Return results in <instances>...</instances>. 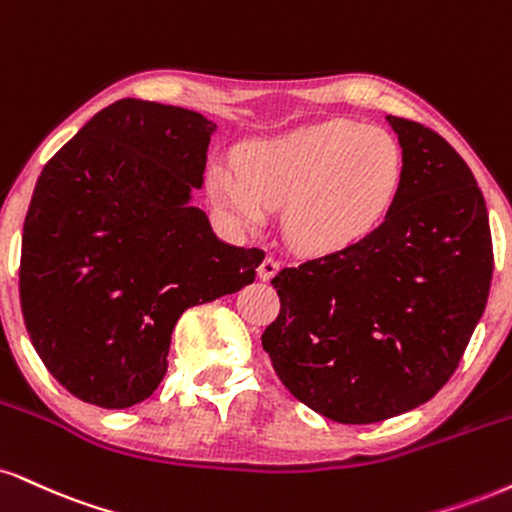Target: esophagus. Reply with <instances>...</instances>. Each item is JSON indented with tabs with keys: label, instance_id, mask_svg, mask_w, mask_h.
Listing matches in <instances>:
<instances>
[{
	"label": "esophagus",
	"instance_id": "esophagus-1",
	"mask_svg": "<svg viewBox=\"0 0 512 512\" xmlns=\"http://www.w3.org/2000/svg\"><path fill=\"white\" fill-rule=\"evenodd\" d=\"M281 264L274 260V257H264V262L260 264V269H257V276H260L262 281H272L276 274H279Z\"/></svg>",
	"mask_w": 512,
	"mask_h": 512
}]
</instances>
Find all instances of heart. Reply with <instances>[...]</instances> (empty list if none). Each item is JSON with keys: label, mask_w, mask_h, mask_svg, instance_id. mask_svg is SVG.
I'll return each mask as SVG.
<instances>
[{"label": "heart", "mask_w": 512, "mask_h": 512, "mask_svg": "<svg viewBox=\"0 0 512 512\" xmlns=\"http://www.w3.org/2000/svg\"><path fill=\"white\" fill-rule=\"evenodd\" d=\"M405 181L403 147L389 131L331 119L248 143L238 169L212 164V205L233 224L255 229L283 207V233L312 257L355 248L384 224Z\"/></svg>", "instance_id": "obj_1"}]
</instances>
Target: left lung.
<instances>
[{
    "instance_id": "left-lung-1",
    "label": "left lung",
    "mask_w": 512,
    "mask_h": 512,
    "mask_svg": "<svg viewBox=\"0 0 512 512\" xmlns=\"http://www.w3.org/2000/svg\"><path fill=\"white\" fill-rule=\"evenodd\" d=\"M405 181L372 236L338 255L281 269V312L262 348L288 391L341 424L420 408L463 357L494 272L486 202L441 135L386 116Z\"/></svg>"
}]
</instances>
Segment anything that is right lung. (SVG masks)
I'll use <instances>...</instances> for the list:
<instances>
[{
	"instance_id": "obj_1",
	"label": "right lung",
	"mask_w": 512,
	"mask_h": 512,
	"mask_svg": "<svg viewBox=\"0 0 512 512\" xmlns=\"http://www.w3.org/2000/svg\"><path fill=\"white\" fill-rule=\"evenodd\" d=\"M217 123L119 100L42 169L21 245L33 348L73 396L107 410L150 398L188 307L240 291L264 260L224 243L193 207Z\"/></svg>"
}]
</instances>
